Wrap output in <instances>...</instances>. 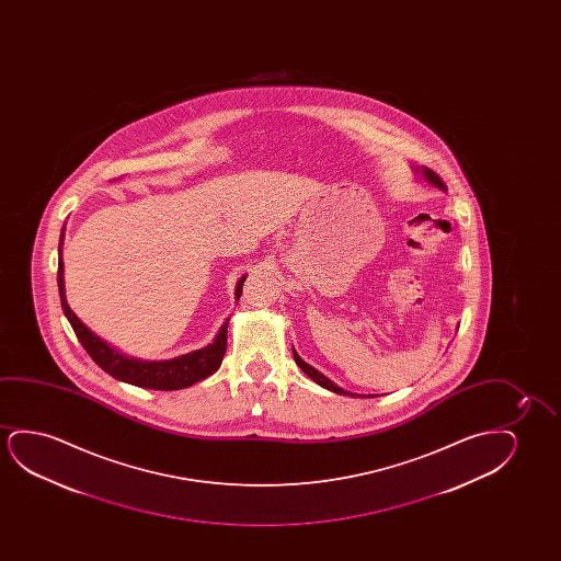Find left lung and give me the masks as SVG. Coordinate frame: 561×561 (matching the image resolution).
Here are the masks:
<instances>
[{
	"instance_id": "1",
	"label": "left lung",
	"mask_w": 561,
	"mask_h": 561,
	"mask_svg": "<svg viewBox=\"0 0 561 561\" xmlns=\"http://www.w3.org/2000/svg\"><path fill=\"white\" fill-rule=\"evenodd\" d=\"M414 170L417 176L425 178V180H427L431 185H435V187H438V190H443V192H445L446 185L443 184V180H440V178H438L437 174L433 172V170L423 169V167L422 169H420V167H414ZM293 358H295V362H297V366H299V368L302 369V371H305V374H307V376L310 377L314 383L320 385V387H323V389H328V391L337 392V394H345V397H360V399H364V397H366V399H374V397H377V394H356V392H348L345 391V389H341L339 385H335L333 381H331L330 377L323 376L322 371H318V369L312 368L310 364H307V362L302 360L295 348H293Z\"/></svg>"
}]
</instances>
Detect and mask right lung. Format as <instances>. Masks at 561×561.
<instances>
[{"mask_svg": "<svg viewBox=\"0 0 561 561\" xmlns=\"http://www.w3.org/2000/svg\"><path fill=\"white\" fill-rule=\"evenodd\" d=\"M62 241H65V226H62L61 238H59V270H57V285H59V297H61L62 312L67 316L72 330L77 333L78 341L82 343L85 353L92 356V360L100 366L108 376L115 377L124 383L136 385L141 389H154V391H178L192 387L205 377L213 376L216 369L222 364L228 343V322L216 333L213 343L203 348L182 354L170 360H139L134 356L121 353L115 346L108 345L100 335H95L72 310H70L67 297H65V264H62ZM247 276L239 277L236 285V300L241 297L243 282Z\"/></svg>", "mask_w": 561, "mask_h": 561, "instance_id": "obj_1", "label": "right lung"}]
</instances>
